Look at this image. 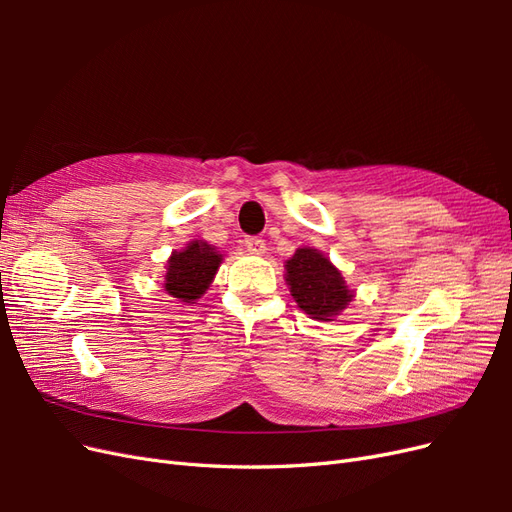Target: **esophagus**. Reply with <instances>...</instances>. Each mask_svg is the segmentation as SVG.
Listing matches in <instances>:
<instances>
[{"label": "esophagus", "mask_w": 512, "mask_h": 512, "mask_svg": "<svg viewBox=\"0 0 512 512\" xmlns=\"http://www.w3.org/2000/svg\"><path fill=\"white\" fill-rule=\"evenodd\" d=\"M265 247H267L265 239H260V237H245V250H247V252L262 254V252H265Z\"/></svg>", "instance_id": "esophagus-1"}]
</instances>
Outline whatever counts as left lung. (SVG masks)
I'll use <instances>...</instances> for the list:
<instances>
[{
  "mask_svg": "<svg viewBox=\"0 0 512 512\" xmlns=\"http://www.w3.org/2000/svg\"><path fill=\"white\" fill-rule=\"evenodd\" d=\"M286 282L294 301L316 320H331L352 299L342 273L331 265L329 258L309 247H301L286 262Z\"/></svg>",
  "mask_w": 512,
  "mask_h": 512,
  "instance_id": "8db88e82",
  "label": "left lung"
}]
</instances>
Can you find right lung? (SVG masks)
Wrapping results in <instances>:
<instances>
[{"label": "right lung", "mask_w": 512, "mask_h": 512, "mask_svg": "<svg viewBox=\"0 0 512 512\" xmlns=\"http://www.w3.org/2000/svg\"><path fill=\"white\" fill-rule=\"evenodd\" d=\"M222 262V254L203 241H192L183 252H175L168 260L166 292L185 303L196 301L211 284Z\"/></svg>", "instance_id": "obj_1"}]
</instances>
